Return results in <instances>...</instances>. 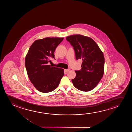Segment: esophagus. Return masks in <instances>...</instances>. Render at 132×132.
I'll list each match as a JSON object with an SVG mask.
<instances>
[{
  "label": "esophagus",
  "mask_w": 132,
  "mask_h": 132,
  "mask_svg": "<svg viewBox=\"0 0 132 132\" xmlns=\"http://www.w3.org/2000/svg\"><path fill=\"white\" fill-rule=\"evenodd\" d=\"M70 70L69 69H64V72H69V71Z\"/></svg>",
  "instance_id": "obj_1"
}]
</instances>
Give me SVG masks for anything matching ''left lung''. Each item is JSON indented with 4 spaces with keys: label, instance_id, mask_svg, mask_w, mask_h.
Returning <instances> with one entry per match:
<instances>
[{
    "label": "left lung",
    "instance_id": "1",
    "mask_svg": "<svg viewBox=\"0 0 132 132\" xmlns=\"http://www.w3.org/2000/svg\"><path fill=\"white\" fill-rule=\"evenodd\" d=\"M66 40L73 47L76 60L81 59V69L75 71L76 77L72 80L76 88L83 92L92 90L103 77L105 58L94 40L81 35L68 36Z\"/></svg>",
    "mask_w": 132,
    "mask_h": 132
}]
</instances>
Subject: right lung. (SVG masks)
I'll return each instance as SVG.
<instances>
[{"mask_svg":"<svg viewBox=\"0 0 132 132\" xmlns=\"http://www.w3.org/2000/svg\"><path fill=\"white\" fill-rule=\"evenodd\" d=\"M63 38L46 37L36 40L25 58V66L31 82L40 92L47 93L57 87L64 75V69L49 65L54 58L56 47Z\"/></svg>","mask_w":132,"mask_h":132,"instance_id":"1","label":"right lung"}]
</instances>
